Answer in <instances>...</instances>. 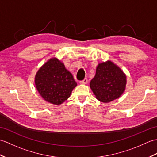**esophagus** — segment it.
Here are the masks:
<instances>
[{
	"label": "esophagus",
	"instance_id": "34e87169",
	"mask_svg": "<svg viewBox=\"0 0 157 157\" xmlns=\"http://www.w3.org/2000/svg\"><path fill=\"white\" fill-rule=\"evenodd\" d=\"M87 82H88L87 78H84V79H83V80L79 82V84H87Z\"/></svg>",
	"mask_w": 157,
	"mask_h": 157
}]
</instances>
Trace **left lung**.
Returning <instances> with one entry per match:
<instances>
[{"mask_svg":"<svg viewBox=\"0 0 157 157\" xmlns=\"http://www.w3.org/2000/svg\"><path fill=\"white\" fill-rule=\"evenodd\" d=\"M126 84L125 73L119 66L109 60L98 63L95 76L90 82V87L96 99L107 103L122 95Z\"/></svg>","mask_w":157,"mask_h":157,"instance_id":"obj_1","label":"left lung"}]
</instances>
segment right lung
<instances>
[{"mask_svg": "<svg viewBox=\"0 0 157 157\" xmlns=\"http://www.w3.org/2000/svg\"><path fill=\"white\" fill-rule=\"evenodd\" d=\"M34 82L41 97L54 105H60L67 101L77 86L64 63L55 57L48 59L40 67Z\"/></svg>", "mask_w": 157, "mask_h": 157, "instance_id": "obj_1", "label": "right lung"}]
</instances>
